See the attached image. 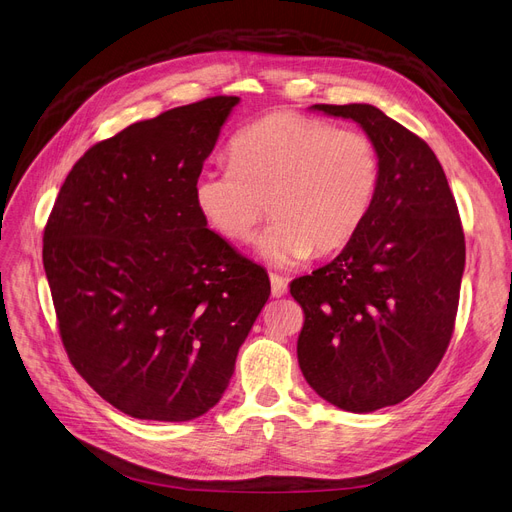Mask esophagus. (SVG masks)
Listing matches in <instances>:
<instances>
[{
  "label": "esophagus",
  "instance_id": "obj_1",
  "mask_svg": "<svg viewBox=\"0 0 512 512\" xmlns=\"http://www.w3.org/2000/svg\"><path fill=\"white\" fill-rule=\"evenodd\" d=\"M288 292V282L284 280L282 275H271V294L275 299L284 297V294Z\"/></svg>",
  "mask_w": 512,
  "mask_h": 512
}]
</instances>
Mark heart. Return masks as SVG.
<instances>
[{
    "label": "heart",
    "instance_id": "1",
    "mask_svg": "<svg viewBox=\"0 0 512 512\" xmlns=\"http://www.w3.org/2000/svg\"><path fill=\"white\" fill-rule=\"evenodd\" d=\"M228 158L230 166L203 168L194 179L200 218L226 241L245 245L271 211L275 222L260 254L280 269L312 252L344 250L380 190V151L367 134L290 111L247 123L230 138Z\"/></svg>",
    "mask_w": 512,
    "mask_h": 512
}]
</instances>
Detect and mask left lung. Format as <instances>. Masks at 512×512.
Returning a JSON list of instances; mask_svg holds the SVG:
<instances>
[{"instance_id":"8db88e82","label":"left lung","mask_w":512,"mask_h":512,"mask_svg":"<svg viewBox=\"0 0 512 512\" xmlns=\"http://www.w3.org/2000/svg\"><path fill=\"white\" fill-rule=\"evenodd\" d=\"M359 123L380 151V190L335 260L290 284L305 314L297 342L307 384L346 412L410 397L451 342L466 241L429 145L371 104H314Z\"/></svg>"}]
</instances>
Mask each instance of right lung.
I'll return each instance as SVG.
<instances>
[{"mask_svg":"<svg viewBox=\"0 0 512 512\" xmlns=\"http://www.w3.org/2000/svg\"><path fill=\"white\" fill-rule=\"evenodd\" d=\"M237 104L179 106L94 145L44 228L70 363L143 421H192L218 404L271 294L267 271L207 228L192 194Z\"/></svg>","mask_w":512,"mask_h":512,"instance_id":"obj_1","label":"right lung"}]
</instances>
